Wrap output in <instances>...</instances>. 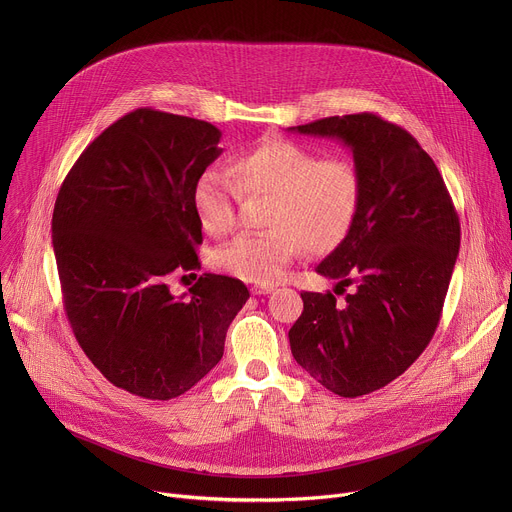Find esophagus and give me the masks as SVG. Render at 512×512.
I'll use <instances>...</instances> for the list:
<instances>
[{"label":"esophagus","instance_id":"34e87169","mask_svg":"<svg viewBox=\"0 0 512 512\" xmlns=\"http://www.w3.org/2000/svg\"><path fill=\"white\" fill-rule=\"evenodd\" d=\"M271 291H273L271 285H253L251 287V294L253 296H267V294H271Z\"/></svg>","mask_w":512,"mask_h":512}]
</instances>
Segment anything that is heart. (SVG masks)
<instances>
[{
	"mask_svg": "<svg viewBox=\"0 0 512 512\" xmlns=\"http://www.w3.org/2000/svg\"><path fill=\"white\" fill-rule=\"evenodd\" d=\"M235 184L206 170L194 184L192 202L200 227L214 237L237 225L241 196H271L263 233H245L218 247L214 267L239 279L273 285L302 249L320 255L350 233L362 200V176L342 156L320 158L291 139H265L231 162Z\"/></svg>",
	"mask_w": 512,
	"mask_h": 512,
	"instance_id": "obj_1",
	"label": "heart"
}]
</instances>
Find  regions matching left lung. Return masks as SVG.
Here are the masks:
<instances>
[{"mask_svg":"<svg viewBox=\"0 0 512 512\" xmlns=\"http://www.w3.org/2000/svg\"><path fill=\"white\" fill-rule=\"evenodd\" d=\"M348 145L362 200L348 237L316 267L352 287L344 302L304 291L289 330L296 362L340 397L369 395L403 375L440 324L460 251V218L444 178L403 127L375 113L289 127Z\"/></svg>","mask_w":512,"mask_h":512,"instance_id":"left-lung-1","label":"left lung"}]
</instances>
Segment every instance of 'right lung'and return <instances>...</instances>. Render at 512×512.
<instances>
[{"label":"right lung","mask_w":512,"mask_h":512,"mask_svg":"<svg viewBox=\"0 0 512 512\" xmlns=\"http://www.w3.org/2000/svg\"><path fill=\"white\" fill-rule=\"evenodd\" d=\"M212 123L135 109L109 125L66 174L52 214L64 312L115 387L168 401L223 358L249 300L243 281L204 273L174 298V271L198 269L192 192L221 156Z\"/></svg>","instance_id":"add662e5"}]
</instances>
